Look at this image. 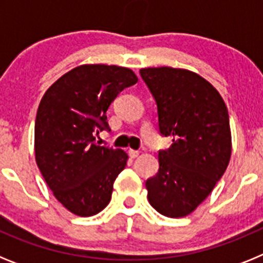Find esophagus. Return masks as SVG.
Segmentation results:
<instances>
[{
	"label": "esophagus",
	"mask_w": 263,
	"mask_h": 263,
	"mask_svg": "<svg viewBox=\"0 0 263 263\" xmlns=\"http://www.w3.org/2000/svg\"><path fill=\"white\" fill-rule=\"evenodd\" d=\"M138 155H139V152H137V150H129V157L132 158V159L137 158Z\"/></svg>",
	"instance_id": "esophagus-1"
}]
</instances>
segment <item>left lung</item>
I'll use <instances>...</instances> for the list:
<instances>
[{
	"mask_svg": "<svg viewBox=\"0 0 263 263\" xmlns=\"http://www.w3.org/2000/svg\"><path fill=\"white\" fill-rule=\"evenodd\" d=\"M158 106L159 132L173 145L159 152L157 175L146 180L148 203L179 218L200 205L221 179L232 155L229 116L221 95L195 72L141 68Z\"/></svg>",
	"mask_w": 263,
	"mask_h": 263,
	"instance_id": "obj_1",
	"label": "left lung"
}]
</instances>
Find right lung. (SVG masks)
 I'll use <instances>...</instances> for the list:
<instances>
[{
  "label": "right lung",
  "instance_id": "1",
  "mask_svg": "<svg viewBox=\"0 0 263 263\" xmlns=\"http://www.w3.org/2000/svg\"><path fill=\"white\" fill-rule=\"evenodd\" d=\"M137 81L126 67L83 64L60 76L42 97L35 162L53 196L73 215H97L110 201L113 183L129 157L99 146L95 136L109 127L105 113L111 101Z\"/></svg>",
  "mask_w": 263,
  "mask_h": 263
}]
</instances>
